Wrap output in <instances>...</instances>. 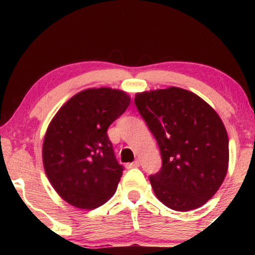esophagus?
<instances>
[{
	"instance_id": "esophagus-1",
	"label": "esophagus",
	"mask_w": 255,
	"mask_h": 255,
	"mask_svg": "<svg viewBox=\"0 0 255 255\" xmlns=\"http://www.w3.org/2000/svg\"><path fill=\"white\" fill-rule=\"evenodd\" d=\"M139 166H140V162H139V160H134L133 163H128V164H127V168H128V169L139 168Z\"/></svg>"
}]
</instances>
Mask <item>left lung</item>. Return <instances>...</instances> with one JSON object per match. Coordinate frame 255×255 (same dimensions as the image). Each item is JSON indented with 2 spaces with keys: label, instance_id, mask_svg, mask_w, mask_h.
<instances>
[{
  "label": "left lung",
  "instance_id": "8db88e82",
  "mask_svg": "<svg viewBox=\"0 0 255 255\" xmlns=\"http://www.w3.org/2000/svg\"><path fill=\"white\" fill-rule=\"evenodd\" d=\"M134 102L162 154V168L150 176L156 197L175 211L203 206L229 164V140L218 114L180 87L136 93Z\"/></svg>",
  "mask_w": 255,
  "mask_h": 255
}]
</instances>
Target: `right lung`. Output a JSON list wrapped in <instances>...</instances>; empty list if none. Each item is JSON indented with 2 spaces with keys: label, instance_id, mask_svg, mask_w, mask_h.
Returning <instances> with one entry per match:
<instances>
[{
  "label": "right lung",
  "instance_id": "add662e5",
  "mask_svg": "<svg viewBox=\"0 0 255 255\" xmlns=\"http://www.w3.org/2000/svg\"><path fill=\"white\" fill-rule=\"evenodd\" d=\"M129 103L124 91L84 90L51 120L43 142V164L64 201L79 209H97L116 192L124 166L107 130Z\"/></svg>",
  "mask_w": 255,
  "mask_h": 255
}]
</instances>
